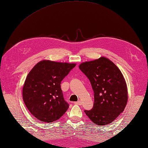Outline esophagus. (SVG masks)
I'll return each instance as SVG.
<instances>
[{"label": "esophagus", "instance_id": "obj_1", "mask_svg": "<svg viewBox=\"0 0 148 148\" xmlns=\"http://www.w3.org/2000/svg\"><path fill=\"white\" fill-rule=\"evenodd\" d=\"M74 104H77V105H80V106H81V105L82 104V103H81V101H77V102H75Z\"/></svg>", "mask_w": 148, "mask_h": 148}]
</instances>
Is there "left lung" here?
I'll use <instances>...</instances> for the list:
<instances>
[{"label": "left lung", "instance_id": "1", "mask_svg": "<svg viewBox=\"0 0 148 148\" xmlns=\"http://www.w3.org/2000/svg\"><path fill=\"white\" fill-rule=\"evenodd\" d=\"M79 69L90 81L94 91L92 109L86 114L97 125H107L123 112L128 99L126 81L119 69L105 57L81 63Z\"/></svg>", "mask_w": 148, "mask_h": 148}]
</instances>
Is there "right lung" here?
I'll return each instance as SVG.
<instances>
[{
  "label": "right lung",
  "mask_w": 148,
  "mask_h": 148,
  "mask_svg": "<svg viewBox=\"0 0 148 148\" xmlns=\"http://www.w3.org/2000/svg\"><path fill=\"white\" fill-rule=\"evenodd\" d=\"M76 66L74 63L41 60L29 72L22 89L26 107L42 122L52 123L69 108L64 100L60 83Z\"/></svg>",
  "instance_id": "1"
}]
</instances>
